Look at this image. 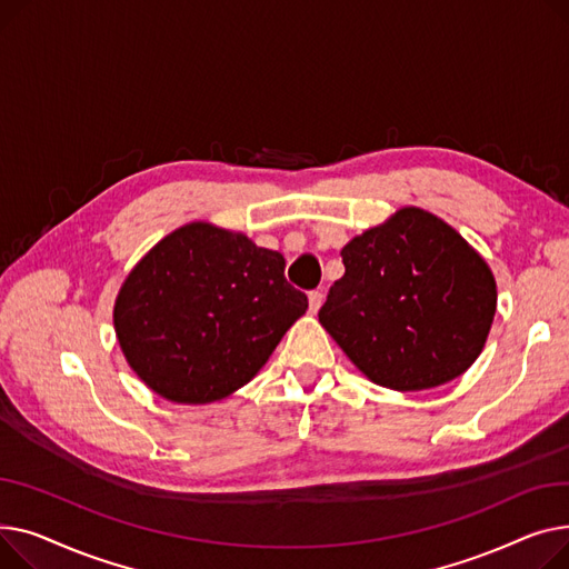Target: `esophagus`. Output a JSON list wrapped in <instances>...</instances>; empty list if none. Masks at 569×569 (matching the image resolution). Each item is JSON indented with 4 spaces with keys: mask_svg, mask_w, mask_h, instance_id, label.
<instances>
[{
    "mask_svg": "<svg viewBox=\"0 0 569 569\" xmlns=\"http://www.w3.org/2000/svg\"><path fill=\"white\" fill-rule=\"evenodd\" d=\"M308 310H310V315H317L319 312V308H321V303H323V293L321 291H310V296H308Z\"/></svg>",
    "mask_w": 569,
    "mask_h": 569,
    "instance_id": "esophagus-1",
    "label": "esophagus"
}]
</instances>
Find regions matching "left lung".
I'll use <instances>...</instances> for the list:
<instances>
[{
	"mask_svg": "<svg viewBox=\"0 0 569 569\" xmlns=\"http://www.w3.org/2000/svg\"><path fill=\"white\" fill-rule=\"evenodd\" d=\"M342 261L319 321L367 379L427 390L476 362L496 315V280L448 222L399 209L351 239Z\"/></svg>",
	"mask_w": 569,
	"mask_h": 569,
	"instance_id": "8db88e82",
	"label": "left lung"
}]
</instances>
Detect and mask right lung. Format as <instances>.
<instances>
[{"label":"right lung","instance_id":"right-lung-1","mask_svg":"<svg viewBox=\"0 0 569 569\" xmlns=\"http://www.w3.org/2000/svg\"><path fill=\"white\" fill-rule=\"evenodd\" d=\"M308 310L284 257L246 233L190 222L158 241L114 303L128 365L177 405H209L246 386Z\"/></svg>","mask_w":569,"mask_h":569}]
</instances>
